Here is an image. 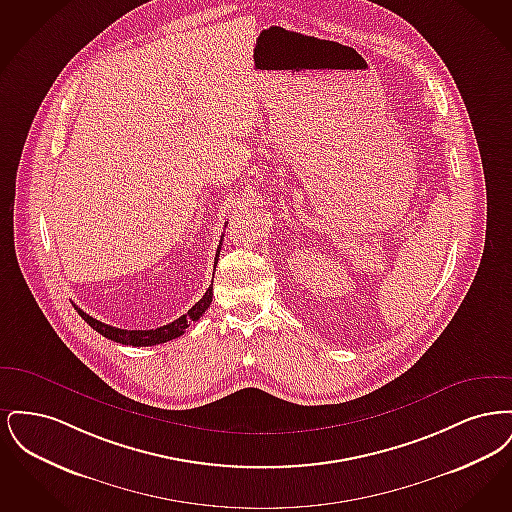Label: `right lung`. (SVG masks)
Here are the masks:
<instances>
[{"label":"right lung","mask_w":512,"mask_h":512,"mask_svg":"<svg viewBox=\"0 0 512 512\" xmlns=\"http://www.w3.org/2000/svg\"><path fill=\"white\" fill-rule=\"evenodd\" d=\"M220 245H222V240H220L219 249H217L215 267H217V261H219ZM211 301H213V286H209V290L205 292V295L195 303L194 307H192L186 315L176 318L174 322H169V324H165V326H161V328H155V330H122V328L109 326V324H105V322H99L96 318L86 315V313H84L82 309H78L76 305H74V309H76L78 315L84 318V320H86L96 332H99L103 338L117 341V343H122V345L147 347V345H157V343H165V341L180 338L192 322L203 317V313L209 309Z\"/></svg>","instance_id":"1"}]
</instances>
